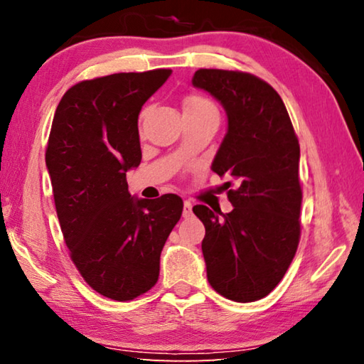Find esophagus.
Segmentation results:
<instances>
[{"label":"esophagus","instance_id":"1","mask_svg":"<svg viewBox=\"0 0 364 364\" xmlns=\"http://www.w3.org/2000/svg\"><path fill=\"white\" fill-rule=\"evenodd\" d=\"M193 215V202L191 200H184V205H183V217L188 218Z\"/></svg>","mask_w":364,"mask_h":364}]
</instances>
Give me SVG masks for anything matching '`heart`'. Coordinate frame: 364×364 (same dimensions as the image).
<instances>
[{"label":"heart","mask_w":364,"mask_h":364,"mask_svg":"<svg viewBox=\"0 0 364 364\" xmlns=\"http://www.w3.org/2000/svg\"><path fill=\"white\" fill-rule=\"evenodd\" d=\"M183 107L184 110H215L213 104L207 100L204 96H199V95H191L188 96L186 100L183 102Z\"/></svg>","instance_id":"heart-1"}]
</instances>
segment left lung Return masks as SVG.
<instances>
[{"label": "left lung", "instance_id": "1", "mask_svg": "<svg viewBox=\"0 0 364 364\" xmlns=\"http://www.w3.org/2000/svg\"><path fill=\"white\" fill-rule=\"evenodd\" d=\"M196 88L221 102L228 132L212 170L225 183L230 213L205 205L193 212L205 226L202 254L207 279L223 297L247 304L268 295L284 278L299 247L300 146L281 96L252 73L199 69Z\"/></svg>", "mask_w": 364, "mask_h": 364}]
</instances>
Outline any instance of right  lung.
Returning <instances> with one entry per match:
<instances>
[{"label": "right lung", "instance_id": "obj_1", "mask_svg": "<svg viewBox=\"0 0 364 364\" xmlns=\"http://www.w3.org/2000/svg\"><path fill=\"white\" fill-rule=\"evenodd\" d=\"M170 73L83 80L63 96L49 133L46 167L72 262L90 287L117 301L156 286L160 252L181 218V197L136 199L127 183L141 162V107Z\"/></svg>", "mask_w": 364, "mask_h": 364}]
</instances>
